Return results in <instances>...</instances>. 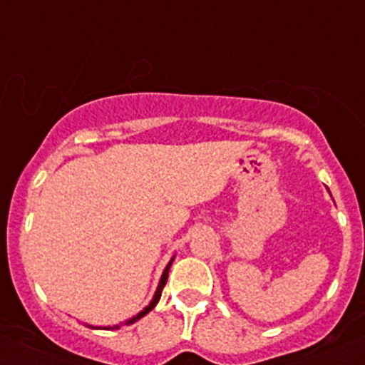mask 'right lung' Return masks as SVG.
I'll return each instance as SVG.
<instances>
[{
  "label": "right lung",
  "instance_id": "1",
  "mask_svg": "<svg viewBox=\"0 0 365 365\" xmlns=\"http://www.w3.org/2000/svg\"><path fill=\"white\" fill-rule=\"evenodd\" d=\"M173 259H175V257H171V261H169L168 263V267H165V270L162 272V277H160V282H159V286H157V292H155V295H153V298H152V302H150L148 305H146L145 309H143L141 312H139V314H135L134 318H130V319H127V322H125V325H130V323H134V322H138V319H141L143 316H146L148 314L150 311H152L153 307H155L157 305V302L160 300V295H162V289H164V286H165V282H168V274H169V267H171V263H173ZM116 329H118V325H116Z\"/></svg>",
  "mask_w": 365,
  "mask_h": 365
}]
</instances>
